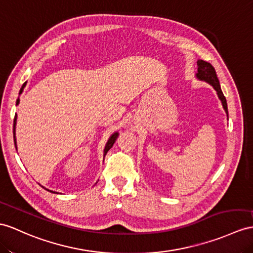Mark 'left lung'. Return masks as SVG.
<instances>
[{
  "mask_svg": "<svg viewBox=\"0 0 253 253\" xmlns=\"http://www.w3.org/2000/svg\"><path fill=\"white\" fill-rule=\"evenodd\" d=\"M195 77L199 80H201V82H205L209 84L215 90L219 100L221 101V103H222V106L227 115V119H229V112H227L226 100H225V96L223 95L222 90H221L220 83L217 77V74H215L214 67L204 60H198V73L195 74Z\"/></svg>",
  "mask_w": 253,
  "mask_h": 253,
  "instance_id": "obj_1",
  "label": "left lung"
}]
</instances>
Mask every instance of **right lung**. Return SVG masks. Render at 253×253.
I'll return each mask as SVG.
<instances>
[{"mask_svg":"<svg viewBox=\"0 0 253 253\" xmlns=\"http://www.w3.org/2000/svg\"><path fill=\"white\" fill-rule=\"evenodd\" d=\"M26 84H27V82L22 84V87H21V89H20V91H19V95L22 93V91H23L24 87H26ZM19 102H20V100H19V97H18V98H17V102H16V105H18V104H19ZM16 123H17V115H15V119H14V130H13V131H14V141H15V147H16V149H17V141H16ZM118 135H119V133H118V132H115L114 134L110 135V137L108 138L107 143H106V145H105V148H104V158H105L107 151H108V150L110 149V148L113 147V145L115 144V141H116L117 137H118ZM40 186H42V184H40ZM42 188H44V189H45V190H47V191H49V192L58 193V192H55V191L49 190V189H47V188H45V187H42Z\"/></svg>","mask_w":253,"mask_h":253,"instance_id":"1","label":"right lung"}]
</instances>
